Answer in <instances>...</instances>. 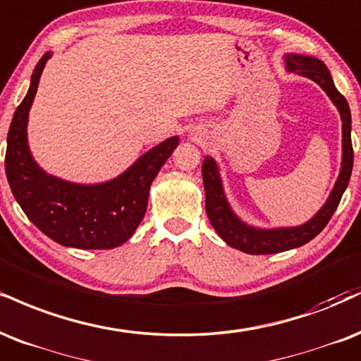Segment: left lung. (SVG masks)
Segmentation results:
<instances>
[{
    "label": "left lung",
    "mask_w": 361,
    "mask_h": 361,
    "mask_svg": "<svg viewBox=\"0 0 361 361\" xmlns=\"http://www.w3.org/2000/svg\"><path fill=\"white\" fill-rule=\"evenodd\" d=\"M288 68L293 72L301 73V75L310 77L316 84L323 87V90L329 95L341 114L343 121V164L341 173L338 176L336 185H334L331 195L324 207L316 214L314 219L296 228H276V230H259L252 228L249 225L242 224L232 210L228 208L227 200H225L222 181H220L219 169L212 158H205L202 164L203 186H205V210L210 220L212 227L215 232L224 238L225 242L233 249H238L245 254L264 255V254H277L294 247L305 245L326 227L331 219L334 210L340 205L343 192L348 186L351 169H353V146H351V114L350 106L346 99L338 92L333 84L331 73L321 60L314 56L305 55H288L286 56Z\"/></svg>",
    "instance_id": "obj_1"
}]
</instances>
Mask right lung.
Returning a JSON list of instances; mask_svg holds the SVG:
<instances>
[{
	"label": "right lung",
	"mask_w": 361,
	"mask_h": 361,
	"mask_svg": "<svg viewBox=\"0 0 361 361\" xmlns=\"http://www.w3.org/2000/svg\"><path fill=\"white\" fill-rule=\"evenodd\" d=\"M50 54L35 67L27 97L16 107L8 131V183L21 210L56 244L75 249H114L133 235L146 214L149 186L178 146L169 137L109 183L73 185L37 166L27 145V121Z\"/></svg>",
	"instance_id": "obj_1"
}]
</instances>
